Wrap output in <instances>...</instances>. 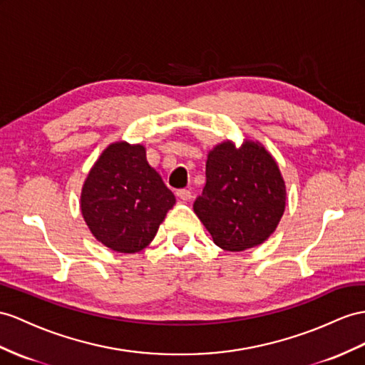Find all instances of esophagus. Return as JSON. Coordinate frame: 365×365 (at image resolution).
Segmentation results:
<instances>
[{
	"label": "esophagus",
	"instance_id": "34e87169",
	"mask_svg": "<svg viewBox=\"0 0 365 365\" xmlns=\"http://www.w3.org/2000/svg\"><path fill=\"white\" fill-rule=\"evenodd\" d=\"M175 194L180 200H190L191 199V191L190 190H179Z\"/></svg>",
	"mask_w": 365,
	"mask_h": 365
}]
</instances>
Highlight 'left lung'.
Here are the masks:
<instances>
[{
    "instance_id": "left-lung-1",
    "label": "left lung",
    "mask_w": 365,
    "mask_h": 365,
    "mask_svg": "<svg viewBox=\"0 0 365 365\" xmlns=\"http://www.w3.org/2000/svg\"><path fill=\"white\" fill-rule=\"evenodd\" d=\"M287 188L274 157L265 146L227 140L207 158V183L194 212L214 244L225 251H245L273 235L284 216Z\"/></svg>"
}]
</instances>
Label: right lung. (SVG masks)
<instances>
[{"mask_svg":"<svg viewBox=\"0 0 365 365\" xmlns=\"http://www.w3.org/2000/svg\"><path fill=\"white\" fill-rule=\"evenodd\" d=\"M175 203L143 145L110 143L81 188L80 208L92 236L117 253H138L151 244Z\"/></svg>","mask_w":365,"mask_h":365,"instance_id":"1","label":"right lung"}]
</instances>
